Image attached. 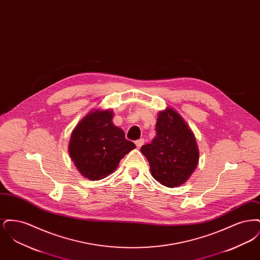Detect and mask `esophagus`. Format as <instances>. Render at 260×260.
<instances>
[{"label": "esophagus", "mask_w": 260, "mask_h": 260, "mask_svg": "<svg viewBox=\"0 0 260 260\" xmlns=\"http://www.w3.org/2000/svg\"><path fill=\"white\" fill-rule=\"evenodd\" d=\"M143 144H144V139L143 138H140V139H138V140L136 141V145L137 148H140Z\"/></svg>", "instance_id": "esophagus-1"}]
</instances>
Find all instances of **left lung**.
<instances>
[{
	"label": "left lung",
	"mask_w": 260,
	"mask_h": 260,
	"mask_svg": "<svg viewBox=\"0 0 260 260\" xmlns=\"http://www.w3.org/2000/svg\"><path fill=\"white\" fill-rule=\"evenodd\" d=\"M140 151L148 160L152 176L167 187L183 184L198 165L194 135L177 112L171 108L160 112L155 138Z\"/></svg>",
	"instance_id": "left-lung-1"
}]
</instances>
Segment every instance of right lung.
<instances>
[{"mask_svg": "<svg viewBox=\"0 0 260 260\" xmlns=\"http://www.w3.org/2000/svg\"><path fill=\"white\" fill-rule=\"evenodd\" d=\"M110 110L88 113L75 127L69 153L76 168L89 180H99L113 173L136 144L112 123Z\"/></svg>", "mask_w": 260, "mask_h": 260, "instance_id": "add662e5", "label": "right lung"}]
</instances>
